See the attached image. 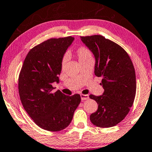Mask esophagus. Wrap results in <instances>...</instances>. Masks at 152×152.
I'll return each mask as SVG.
<instances>
[{
  "instance_id": "obj_1",
  "label": "esophagus",
  "mask_w": 152,
  "mask_h": 152,
  "mask_svg": "<svg viewBox=\"0 0 152 152\" xmlns=\"http://www.w3.org/2000/svg\"><path fill=\"white\" fill-rule=\"evenodd\" d=\"M80 97H81V100L84 101V100H87L89 99V96L88 94H80Z\"/></svg>"
}]
</instances>
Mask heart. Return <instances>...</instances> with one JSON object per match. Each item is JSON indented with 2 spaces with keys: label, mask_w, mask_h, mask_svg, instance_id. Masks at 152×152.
Masks as SVG:
<instances>
[{
  "label": "heart",
  "mask_w": 152,
  "mask_h": 152,
  "mask_svg": "<svg viewBox=\"0 0 152 152\" xmlns=\"http://www.w3.org/2000/svg\"><path fill=\"white\" fill-rule=\"evenodd\" d=\"M75 53H76V56H77L78 59L79 60L80 64L87 61L88 60L92 59V53L90 52V50H89L88 48L83 46H80V47H78L77 49H76ZM66 61V59L65 57L62 58V63H61L62 67H63L64 64H65Z\"/></svg>",
  "instance_id": "obj_1"
}]
</instances>
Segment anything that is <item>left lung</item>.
<instances>
[{
    "label": "left lung",
    "mask_w": 152,
    "mask_h": 152,
    "mask_svg": "<svg viewBox=\"0 0 152 152\" xmlns=\"http://www.w3.org/2000/svg\"><path fill=\"white\" fill-rule=\"evenodd\" d=\"M94 54V74L102 77V95H90L98 109L90 115L93 124L100 128L114 126L124 120L134 102L136 92L135 72L133 62L122 46L102 35L81 37Z\"/></svg>",
    "instance_id": "obj_1"
}]
</instances>
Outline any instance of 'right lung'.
<instances>
[{
  "label": "right lung",
  "mask_w": 152,
  "mask_h": 152,
  "mask_svg": "<svg viewBox=\"0 0 152 152\" xmlns=\"http://www.w3.org/2000/svg\"><path fill=\"white\" fill-rule=\"evenodd\" d=\"M74 38H50L34 46L24 60L19 76L20 99L34 122L44 130L60 131L72 122L80 103L78 94L66 96L54 92L59 81L64 53Z\"/></svg>",
  "instance_id": "1"
}]
</instances>
